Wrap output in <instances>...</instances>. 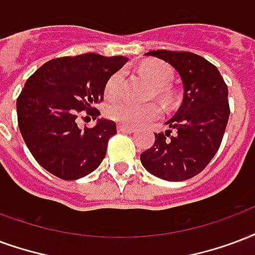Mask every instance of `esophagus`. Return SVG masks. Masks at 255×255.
<instances>
[{
    "label": "esophagus",
    "mask_w": 255,
    "mask_h": 255,
    "mask_svg": "<svg viewBox=\"0 0 255 255\" xmlns=\"http://www.w3.org/2000/svg\"><path fill=\"white\" fill-rule=\"evenodd\" d=\"M118 129L120 132H126V133H132L135 132V128L128 127V126H123V124H119Z\"/></svg>",
    "instance_id": "obj_1"
}]
</instances>
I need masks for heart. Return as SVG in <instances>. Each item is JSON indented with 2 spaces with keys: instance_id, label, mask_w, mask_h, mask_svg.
I'll return each mask as SVG.
<instances>
[{
  "instance_id": "heart-1",
  "label": "heart",
  "mask_w": 255,
  "mask_h": 255,
  "mask_svg": "<svg viewBox=\"0 0 255 255\" xmlns=\"http://www.w3.org/2000/svg\"><path fill=\"white\" fill-rule=\"evenodd\" d=\"M140 74L146 77L154 86L158 88V93H162L166 85L170 81V70L161 62H150L143 65L140 69ZM123 84L122 73H115L108 78L105 84V96L108 99H116L120 94ZM108 116L115 122L120 123L123 126L129 127H139L148 123L154 122L155 119L161 116L162 109L156 104H146V105H137V104L127 103V101H116L108 107Z\"/></svg>"
}]
</instances>
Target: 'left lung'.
Wrapping results in <instances>:
<instances>
[{
	"mask_svg": "<svg viewBox=\"0 0 255 255\" xmlns=\"http://www.w3.org/2000/svg\"><path fill=\"white\" fill-rule=\"evenodd\" d=\"M146 55L165 60L180 74L182 103L155 133V142L140 154L148 173L166 181H185L204 170L220 147L230 116L228 89L216 66L188 51L156 50Z\"/></svg>",
	"mask_w": 255,
	"mask_h": 255,
	"instance_id": "1",
	"label": "left lung"
}]
</instances>
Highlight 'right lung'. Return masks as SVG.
I'll list each match as a JSON object with an SVG mask.
<instances>
[{
  "label": "right lung",
  "instance_id": "right-lung-1",
  "mask_svg": "<svg viewBox=\"0 0 255 255\" xmlns=\"http://www.w3.org/2000/svg\"><path fill=\"white\" fill-rule=\"evenodd\" d=\"M124 56L88 52L48 60L29 77L17 97V122L22 139L37 163L66 181L78 180L103 162L116 123L100 119L80 129L82 111L94 119L93 105L104 100L105 84L126 65Z\"/></svg>",
  "mask_w": 255,
  "mask_h": 255
}]
</instances>
